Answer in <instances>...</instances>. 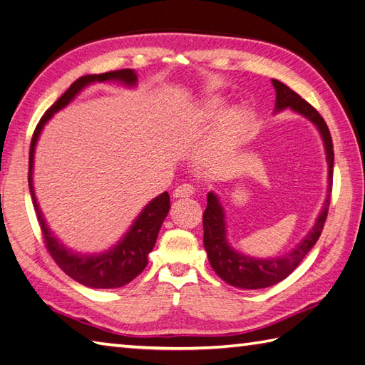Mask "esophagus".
I'll list each match as a JSON object with an SVG mask.
<instances>
[{"label": "esophagus", "instance_id": "34e87169", "mask_svg": "<svg viewBox=\"0 0 365 365\" xmlns=\"http://www.w3.org/2000/svg\"><path fill=\"white\" fill-rule=\"evenodd\" d=\"M194 194V186L190 183H182L174 190L173 196L174 197H190Z\"/></svg>", "mask_w": 365, "mask_h": 365}]
</instances>
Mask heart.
<instances>
[{
    "mask_svg": "<svg viewBox=\"0 0 365 365\" xmlns=\"http://www.w3.org/2000/svg\"><path fill=\"white\" fill-rule=\"evenodd\" d=\"M222 110H224V101L222 99H219V98L210 99L199 110L197 121H200V123L213 121V120H216L219 115L222 113ZM249 123H250L249 113L242 108L227 112L222 116L221 129H219V133H221L222 141L228 143V144L238 143L244 137L245 132H247Z\"/></svg>",
    "mask_w": 365,
    "mask_h": 365,
    "instance_id": "heart-1",
    "label": "heart"
}]
</instances>
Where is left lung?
Returning a JSON list of instances; mask_svg holds the SVG:
<instances>
[{
	"label": "left lung",
	"mask_w": 365,
	"mask_h": 365,
	"mask_svg": "<svg viewBox=\"0 0 365 365\" xmlns=\"http://www.w3.org/2000/svg\"><path fill=\"white\" fill-rule=\"evenodd\" d=\"M272 83L277 91V112L291 107L294 112L308 118L311 123H314L317 125L322 138H324L327 150L328 194L324 203V208H322L316 221V225L312 227V230L307 235V238H304L297 247L284 257L258 259L241 255V253L233 250L230 245H228L225 238V217L221 202H219L216 194L208 192L207 208L205 213H203V245H205V250L208 253L210 264L225 283L236 287H242V289H261V287H269L279 283L282 279L289 277L294 272L295 267L302 262V259L308 255V252L314 247L322 230H324V225L328 216L329 199H331L334 150L331 133L328 130L327 123L314 107L308 104L307 101L295 91H292L289 87L284 86L283 82L272 79Z\"/></svg>",
	"instance_id": "8db88e82"
}]
</instances>
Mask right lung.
<instances>
[{
	"label": "right lung",
	"instance_id": "1",
	"mask_svg": "<svg viewBox=\"0 0 365 365\" xmlns=\"http://www.w3.org/2000/svg\"><path fill=\"white\" fill-rule=\"evenodd\" d=\"M104 81H118L124 83V86H135L138 78L133 70H118V71H108L103 74H88L82 76L78 81H74L70 88H68L63 95L58 98L56 103L51 106L45 115L41 116L36 130H34L31 148H29V173H28V182L31 190V197L34 203V210H36L37 221L40 225L41 235H43L45 245L53 257L56 264L61 267L63 272L71 277L76 282L95 287V289H112V287H121L127 283H130L135 277H138L144 267L148 266V255L152 252L157 241V236L162 227L165 217L168 215L169 208H171V200H169V194L165 191L160 194L154 200H150L144 210L133 222L130 230L125 233L124 238L118 242L113 249L108 252L99 253V255H78L71 250H68L65 245L57 241L56 236L51 235L49 228L45 222L43 215L38 208V203L34 194V185H32V166H34V149L38 140V135L43 129V125L48 120L53 118V115L65 106L70 104V101L76 98V95L83 88L90 86L93 82H104Z\"/></svg>",
	"mask_w": 365,
	"mask_h": 365
}]
</instances>
